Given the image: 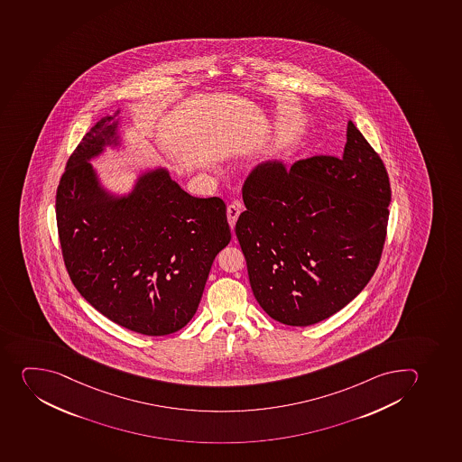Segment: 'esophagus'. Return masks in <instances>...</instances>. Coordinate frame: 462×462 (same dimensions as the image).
Returning <instances> with one entry per match:
<instances>
[{"instance_id":"esophagus-1","label":"esophagus","mask_w":462,"mask_h":462,"mask_svg":"<svg viewBox=\"0 0 462 462\" xmlns=\"http://www.w3.org/2000/svg\"><path fill=\"white\" fill-rule=\"evenodd\" d=\"M242 204L241 202H233L227 207V220H229L230 227L233 229V226L236 223L237 217L241 214Z\"/></svg>"}]
</instances>
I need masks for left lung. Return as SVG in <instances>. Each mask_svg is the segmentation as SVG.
<instances>
[{"mask_svg": "<svg viewBox=\"0 0 462 462\" xmlns=\"http://www.w3.org/2000/svg\"><path fill=\"white\" fill-rule=\"evenodd\" d=\"M236 223L255 300L287 326L339 312L372 280L390 217V178L349 120L340 157L255 166Z\"/></svg>", "mask_w": 462, "mask_h": 462, "instance_id": "obj_1", "label": "left lung"}]
</instances>
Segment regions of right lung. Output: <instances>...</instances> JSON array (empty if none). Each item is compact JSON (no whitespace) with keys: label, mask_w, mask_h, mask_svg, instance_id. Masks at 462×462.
I'll list each match as a JSON object with an SVG mask.
<instances>
[{"label":"right lung","mask_w":462,"mask_h":462,"mask_svg":"<svg viewBox=\"0 0 462 462\" xmlns=\"http://www.w3.org/2000/svg\"><path fill=\"white\" fill-rule=\"evenodd\" d=\"M117 115L83 136L60 177L62 257L97 312L141 335H171L195 315L212 262L230 242L226 205L193 198L163 168L141 174L129 195L106 191L89 161L119 145Z\"/></svg>","instance_id":"1"}]
</instances>
